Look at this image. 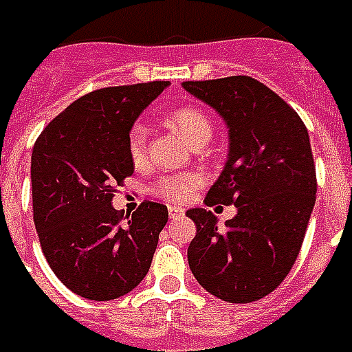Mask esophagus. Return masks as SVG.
<instances>
[{
  "label": "esophagus",
  "mask_w": 352,
  "mask_h": 352,
  "mask_svg": "<svg viewBox=\"0 0 352 352\" xmlns=\"http://www.w3.org/2000/svg\"><path fill=\"white\" fill-rule=\"evenodd\" d=\"M168 216H170L172 220L174 218H182L184 216V208H180V206H168Z\"/></svg>",
  "instance_id": "1"
}]
</instances>
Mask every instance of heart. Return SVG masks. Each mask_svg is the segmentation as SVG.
I'll use <instances>...</instances> for the list:
<instances>
[{"mask_svg": "<svg viewBox=\"0 0 352 352\" xmlns=\"http://www.w3.org/2000/svg\"><path fill=\"white\" fill-rule=\"evenodd\" d=\"M164 123L174 132H178L193 148H203L204 144L210 140L212 131H214L210 117L197 106H178L170 109L164 116ZM126 151L134 166H142L146 163V129L140 123L132 124L129 129ZM201 184H203V176L197 172L166 174L153 182L151 193L170 203H186L193 197Z\"/></svg>", "mask_w": 352, "mask_h": 352, "instance_id": "1", "label": "heart"}]
</instances>
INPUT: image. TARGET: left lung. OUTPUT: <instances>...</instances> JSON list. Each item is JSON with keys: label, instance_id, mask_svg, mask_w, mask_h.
<instances>
[{"label": "left lung", "instance_id": "1", "mask_svg": "<svg viewBox=\"0 0 352 352\" xmlns=\"http://www.w3.org/2000/svg\"><path fill=\"white\" fill-rule=\"evenodd\" d=\"M184 89L229 126L228 163L204 204L236 206L226 229L210 210H188L197 226L189 267L212 296L252 303L286 278L305 239L316 201L307 129L290 104L254 77L186 81Z\"/></svg>", "mask_w": 352, "mask_h": 352}]
</instances>
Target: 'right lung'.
Listing matches in <instances>:
<instances>
[{
	"label": "right lung",
	"instance_id": "add662e5",
	"mask_svg": "<svg viewBox=\"0 0 352 352\" xmlns=\"http://www.w3.org/2000/svg\"><path fill=\"white\" fill-rule=\"evenodd\" d=\"M166 85L89 92L54 117L34 144L32 201L41 250L54 275L81 298L116 300L148 275L168 210L144 201L124 216L111 199L134 172L129 129Z\"/></svg>",
	"mask_w": 352,
	"mask_h": 352
}]
</instances>
